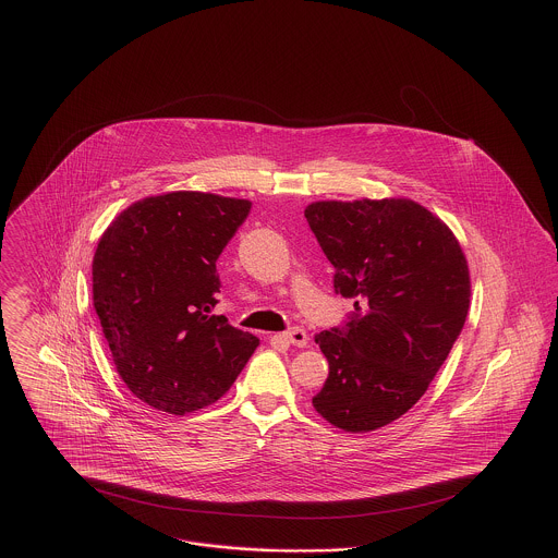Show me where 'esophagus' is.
<instances>
[{
    "label": "esophagus",
    "mask_w": 558,
    "mask_h": 558,
    "mask_svg": "<svg viewBox=\"0 0 558 558\" xmlns=\"http://www.w3.org/2000/svg\"><path fill=\"white\" fill-rule=\"evenodd\" d=\"M280 339L296 347H305L310 343V337H307V332H305L303 328H291V330L282 332V335H280Z\"/></svg>",
    "instance_id": "obj_1"
}]
</instances>
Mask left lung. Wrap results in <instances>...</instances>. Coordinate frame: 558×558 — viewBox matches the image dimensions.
Segmentation results:
<instances>
[{"instance_id": "obj_1", "label": "left lung", "mask_w": 558, "mask_h": 558, "mask_svg": "<svg viewBox=\"0 0 558 558\" xmlns=\"http://www.w3.org/2000/svg\"><path fill=\"white\" fill-rule=\"evenodd\" d=\"M305 217L335 292L355 307L316 335L330 371L312 403L330 425L368 433L405 414L444 366L469 314V266L450 228L414 201H322Z\"/></svg>"}]
</instances>
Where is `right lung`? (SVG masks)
Here are the masks:
<instances>
[{"mask_svg": "<svg viewBox=\"0 0 558 558\" xmlns=\"http://www.w3.org/2000/svg\"><path fill=\"white\" fill-rule=\"evenodd\" d=\"M251 203L169 192L133 203L98 242L94 307L119 376L133 396L175 416L221 398L259 345L213 316L215 262Z\"/></svg>", "mask_w": 558, "mask_h": 558, "instance_id": "1", "label": "right lung"}]
</instances>
